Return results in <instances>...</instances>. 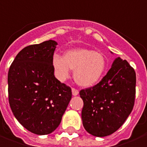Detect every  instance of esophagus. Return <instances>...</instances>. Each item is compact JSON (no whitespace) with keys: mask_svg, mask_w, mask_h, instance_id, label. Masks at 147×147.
<instances>
[{"mask_svg":"<svg viewBox=\"0 0 147 147\" xmlns=\"http://www.w3.org/2000/svg\"><path fill=\"white\" fill-rule=\"evenodd\" d=\"M71 92H72V95L73 96H77L79 94V90H76V88H72L71 89Z\"/></svg>","mask_w":147,"mask_h":147,"instance_id":"1","label":"esophagus"}]
</instances>
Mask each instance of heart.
I'll use <instances>...</instances> for the list:
<instances>
[{"instance_id": "1", "label": "heart", "mask_w": 147, "mask_h": 147, "mask_svg": "<svg viewBox=\"0 0 147 147\" xmlns=\"http://www.w3.org/2000/svg\"><path fill=\"white\" fill-rule=\"evenodd\" d=\"M54 74L60 81H65L74 70L77 84L90 87L100 81L104 76L107 63L103 54L88 49H76L66 52L62 57L54 54L52 59Z\"/></svg>"}]
</instances>
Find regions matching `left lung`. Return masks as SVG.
I'll return each instance as SVG.
<instances>
[{"instance_id": "obj_1", "label": "left lung", "mask_w": 147, "mask_h": 147, "mask_svg": "<svg viewBox=\"0 0 147 147\" xmlns=\"http://www.w3.org/2000/svg\"><path fill=\"white\" fill-rule=\"evenodd\" d=\"M136 82L134 68L118 57L100 82L80 90L82 125L90 134L107 136L123 125L133 109Z\"/></svg>"}]
</instances>
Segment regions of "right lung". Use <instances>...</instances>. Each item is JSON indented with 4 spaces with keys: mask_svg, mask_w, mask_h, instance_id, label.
I'll use <instances>...</instances> for the list:
<instances>
[{
    "mask_svg": "<svg viewBox=\"0 0 147 147\" xmlns=\"http://www.w3.org/2000/svg\"><path fill=\"white\" fill-rule=\"evenodd\" d=\"M54 40L26 47L11 65L8 100L13 115L27 130L47 135L57 129L71 98V90L54 76Z\"/></svg>",
    "mask_w": 147,
    "mask_h": 147,
    "instance_id": "add662e5",
    "label": "right lung"
}]
</instances>
